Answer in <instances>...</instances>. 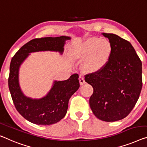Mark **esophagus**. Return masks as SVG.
Listing matches in <instances>:
<instances>
[{
	"mask_svg": "<svg viewBox=\"0 0 147 147\" xmlns=\"http://www.w3.org/2000/svg\"><path fill=\"white\" fill-rule=\"evenodd\" d=\"M79 81H80V85H83L85 83V80L84 79V77L82 76H80L79 77Z\"/></svg>",
	"mask_w": 147,
	"mask_h": 147,
	"instance_id": "34e87169",
	"label": "esophagus"
}]
</instances>
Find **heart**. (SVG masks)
Listing matches in <instances>:
<instances>
[{
    "mask_svg": "<svg viewBox=\"0 0 147 147\" xmlns=\"http://www.w3.org/2000/svg\"><path fill=\"white\" fill-rule=\"evenodd\" d=\"M112 46L106 39L90 38L75 47L73 57L76 60L85 61L83 69L88 73H96L102 70L110 59Z\"/></svg>",
    "mask_w": 147,
    "mask_h": 147,
    "instance_id": "b5f03b06",
    "label": "heart"
}]
</instances>
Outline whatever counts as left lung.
Returning a JSON list of instances; mask_svg holds the SVG:
<instances>
[{
    "instance_id": "obj_1",
    "label": "left lung",
    "mask_w": 147,
    "mask_h": 147,
    "mask_svg": "<svg viewBox=\"0 0 147 147\" xmlns=\"http://www.w3.org/2000/svg\"><path fill=\"white\" fill-rule=\"evenodd\" d=\"M112 46L108 64L99 72L85 75L94 88L90 106L96 117L108 122L127 117L141 94L142 62L129 41L113 34L103 33Z\"/></svg>"
}]
</instances>
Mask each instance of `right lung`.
Masks as SVG:
<instances>
[{"label": "right lung", "instance_id": "add662e5", "mask_svg": "<svg viewBox=\"0 0 147 147\" xmlns=\"http://www.w3.org/2000/svg\"><path fill=\"white\" fill-rule=\"evenodd\" d=\"M70 39L68 36L34 39L23 45L11 60L8 88L13 103L20 114L32 123L49 125L62 119L67 113L70 98L79 88V76L74 74L66 80L54 81L47 95L32 99L24 94L20 87V67L30 53L51 51L62 54L65 41Z\"/></svg>", "mask_w": 147, "mask_h": 147}]
</instances>
